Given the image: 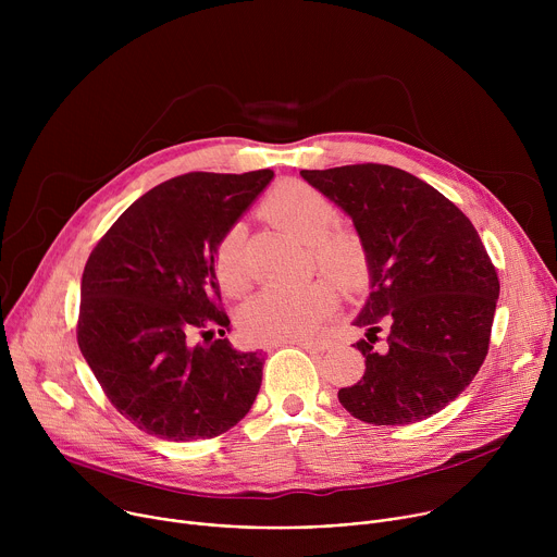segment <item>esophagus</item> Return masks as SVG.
Instances as JSON below:
<instances>
[{
    "label": "esophagus",
    "instance_id": "34e87169",
    "mask_svg": "<svg viewBox=\"0 0 557 557\" xmlns=\"http://www.w3.org/2000/svg\"><path fill=\"white\" fill-rule=\"evenodd\" d=\"M286 344H293V346H299V348H312V350L329 348V344L322 342V339H295V342H286Z\"/></svg>",
    "mask_w": 557,
    "mask_h": 557
}]
</instances>
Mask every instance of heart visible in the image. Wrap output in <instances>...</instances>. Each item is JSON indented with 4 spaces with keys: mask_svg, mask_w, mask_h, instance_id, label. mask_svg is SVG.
Instances as JSON below:
<instances>
[{
    "mask_svg": "<svg viewBox=\"0 0 557 557\" xmlns=\"http://www.w3.org/2000/svg\"><path fill=\"white\" fill-rule=\"evenodd\" d=\"M269 220L312 245V258L335 282L350 286L363 273L366 251L361 237L335 226L337 207L329 196L301 181L280 183L262 202ZM247 226L233 222L222 231L213 247V273L226 295H243L249 288V267L245 258ZM333 290L324 282L299 288L271 286L251 297L240 314L243 333L258 344H284L306 339L331 314Z\"/></svg>",
    "mask_w": 557,
    "mask_h": 557,
    "instance_id": "heart-1",
    "label": "heart"
}]
</instances>
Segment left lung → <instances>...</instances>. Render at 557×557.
<instances>
[{
  "label": "left lung",
  "instance_id": "left-lung-1",
  "mask_svg": "<svg viewBox=\"0 0 557 557\" xmlns=\"http://www.w3.org/2000/svg\"><path fill=\"white\" fill-rule=\"evenodd\" d=\"M339 205L363 240L370 297L355 326L363 376L339 404L372 425H410L441 412L481 370L500 282L479 231L441 191L379 163L301 170Z\"/></svg>",
  "mask_w": 557,
  "mask_h": 557
}]
</instances>
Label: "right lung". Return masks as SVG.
I'll use <instances>...</instances> for the list:
<instances>
[{
    "instance_id": "right-lung-1",
    "label": "right lung",
    "mask_w": 557,
    "mask_h": 557,
    "mask_svg": "<svg viewBox=\"0 0 557 557\" xmlns=\"http://www.w3.org/2000/svg\"><path fill=\"white\" fill-rule=\"evenodd\" d=\"M271 178L260 170L165 181L132 202L88 258L78 348L110 404L151 436L213 438L256 401L264 359L224 337L231 322L211 258Z\"/></svg>"
}]
</instances>
